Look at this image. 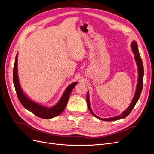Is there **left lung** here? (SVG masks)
<instances>
[{"mask_svg": "<svg viewBox=\"0 0 154 154\" xmlns=\"http://www.w3.org/2000/svg\"><path fill=\"white\" fill-rule=\"evenodd\" d=\"M131 49L133 52V54L134 55V59L136 60V63L138 66V83L137 85V89H136V92H135V94L134 95V97L133 98V100L131 103H130V105L129 106V107L127 108V109L122 112L121 114L115 117H113V118H106V119H103L100 118L99 117H98L96 116L90 107V98H89V94L88 91L87 93V105L88 109L90 110V112L91 114L94 116L95 118H97L98 119L103 120V121H116V120H118L121 119L122 118H126V116H128L130 113L131 112V110L134 108V107L136 105L137 102H138L139 98L140 97L141 91H142L143 88V75H144V69H143V63H142V60H141V58L140 57V55L138 51V47L137 45V42L136 41H133L131 43Z\"/></svg>", "mask_w": 154, "mask_h": 154, "instance_id": "8db88e82", "label": "left lung"}]
</instances>
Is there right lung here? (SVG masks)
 Here are the masks:
<instances>
[{
  "label": "right lung",
  "mask_w": 154,
  "mask_h": 154,
  "mask_svg": "<svg viewBox=\"0 0 154 154\" xmlns=\"http://www.w3.org/2000/svg\"><path fill=\"white\" fill-rule=\"evenodd\" d=\"M13 83L18 99H19L23 107L31 112L34 114L35 116L44 119L53 118L54 117L59 116L64 111L67 102H68L71 91L78 83L77 82H74L68 86L59 102L52 107H47L40 105L38 103H36L30 100L24 94L21 88L17 75V54L15 58L14 66L13 68Z\"/></svg>",
  "instance_id": "obj_1"
}]
</instances>
